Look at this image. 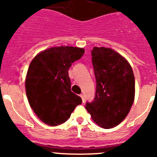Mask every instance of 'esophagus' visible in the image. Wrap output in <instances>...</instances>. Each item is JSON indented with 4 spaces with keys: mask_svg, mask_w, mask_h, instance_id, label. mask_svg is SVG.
Segmentation results:
<instances>
[{
    "mask_svg": "<svg viewBox=\"0 0 157 157\" xmlns=\"http://www.w3.org/2000/svg\"><path fill=\"white\" fill-rule=\"evenodd\" d=\"M80 97H81L82 100V101H83V102H84V101H85V98H84V95H83V94H80Z\"/></svg>",
    "mask_w": 157,
    "mask_h": 157,
    "instance_id": "1",
    "label": "esophagus"
}]
</instances>
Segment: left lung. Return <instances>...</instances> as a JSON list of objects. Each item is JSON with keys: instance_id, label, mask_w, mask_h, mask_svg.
<instances>
[{"instance_id": "left-lung-1", "label": "left lung", "mask_w": 157, "mask_h": 157, "mask_svg": "<svg viewBox=\"0 0 157 157\" xmlns=\"http://www.w3.org/2000/svg\"><path fill=\"white\" fill-rule=\"evenodd\" d=\"M95 75L94 101L86 103L93 120L105 129L120 124L134 102L135 81L125 58L109 48L94 47L91 51Z\"/></svg>"}]
</instances>
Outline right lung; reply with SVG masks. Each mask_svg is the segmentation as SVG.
I'll return each instance as SVG.
<instances>
[{
	"instance_id": "add662e5",
	"label": "right lung",
	"mask_w": 157,
	"mask_h": 157,
	"mask_svg": "<svg viewBox=\"0 0 157 157\" xmlns=\"http://www.w3.org/2000/svg\"><path fill=\"white\" fill-rule=\"evenodd\" d=\"M84 52L77 47H53L37 54L30 63L25 82L27 97L34 113L45 124H62L82 102L71 90L68 70Z\"/></svg>"
}]
</instances>
